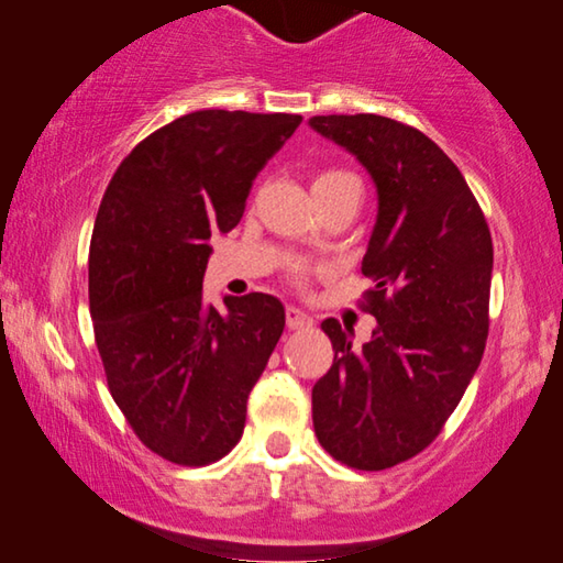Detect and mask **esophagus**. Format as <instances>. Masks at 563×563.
<instances>
[{"instance_id": "1", "label": "esophagus", "mask_w": 563, "mask_h": 563, "mask_svg": "<svg viewBox=\"0 0 563 563\" xmlns=\"http://www.w3.org/2000/svg\"><path fill=\"white\" fill-rule=\"evenodd\" d=\"M287 325L291 330H305L312 325V318L305 310H299V307L291 305V307H287Z\"/></svg>"}]
</instances>
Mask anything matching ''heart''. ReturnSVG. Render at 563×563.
<instances>
[{
	"instance_id": "heart-1",
	"label": "heart",
	"mask_w": 563,
	"mask_h": 563,
	"mask_svg": "<svg viewBox=\"0 0 563 563\" xmlns=\"http://www.w3.org/2000/svg\"><path fill=\"white\" fill-rule=\"evenodd\" d=\"M333 176H345V174H343V172H328V174H322L318 181H322V179H333Z\"/></svg>"
}]
</instances>
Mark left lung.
Masks as SVG:
<instances>
[{"mask_svg":"<svg viewBox=\"0 0 563 563\" xmlns=\"http://www.w3.org/2000/svg\"><path fill=\"white\" fill-rule=\"evenodd\" d=\"M376 187L361 272L376 328L322 322L335 358L312 387V422L330 456L361 472L412 459L441 433L482 364L495 251L456 164L420 130L382 114H314Z\"/></svg>","mask_w":563,"mask_h":563,"instance_id":"left-lung-1","label":"left lung"}]
</instances>
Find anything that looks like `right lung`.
<instances>
[{
    "instance_id": "obj_1",
    "label": "right lung",
    "mask_w": 563,
    "mask_h": 563,
    "mask_svg": "<svg viewBox=\"0 0 563 563\" xmlns=\"http://www.w3.org/2000/svg\"><path fill=\"white\" fill-rule=\"evenodd\" d=\"M299 114L202 110L137 143L99 205L89 307L112 399L135 435L202 466L241 441L245 405L284 330L272 295L202 297L210 241L243 218L251 184Z\"/></svg>"
}]
</instances>
